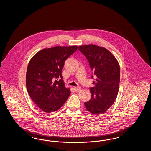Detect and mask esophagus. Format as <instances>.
Returning <instances> with one entry per match:
<instances>
[{
    "label": "esophagus",
    "mask_w": 151,
    "mask_h": 151,
    "mask_svg": "<svg viewBox=\"0 0 151 151\" xmlns=\"http://www.w3.org/2000/svg\"><path fill=\"white\" fill-rule=\"evenodd\" d=\"M74 90L76 92H79V91L81 90L80 87H74Z\"/></svg>",
    "instance_id": "esophagus-1"
}]
</instances>
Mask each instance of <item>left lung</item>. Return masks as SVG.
I'll list each match as a JSON object with an SVG mask.
<instances>
[{
	"label": "left lung",
	"mask_w": 151,
	"mask_h": 151,
	"mask_svg": "<svg viewBox=\"0 0 151 151\" xmlns=\"http://www.w3.org/2000/svg\"><path fill=\"white\" fill-rule=\"evenodd\" d=\"M79 50L86 57L96 81L90 88L91 99L84 103L88 111L99 115L114 104L119 91L120 67L115 57L106 49L92 44L83 45ZM93 75L91 78L93 79Z\"/></svg>",
	"instance_id": "1"
}]
</instances>
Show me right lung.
Wrapping results in <instances>:
<instances>
[{
    "mask_svg": "<svg viewBox=\"0 0 151 151\" xmlns=\"http://www.w3.org/2000/svg\"><path fill=\"white\" fill-rule=\"evenodd\" d=\"M77 49V46L44 49L30 59L26 75L27 88L32 100L43 111L57 110L70 95L62 80V70L65 60Z\"/></svg>",
    "mask_w": 151,
    "mask_h": 151,
    "instance_id": "right-lung-1",
    "label": "right lung"
}]
</instances>
